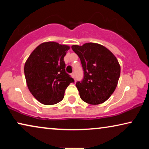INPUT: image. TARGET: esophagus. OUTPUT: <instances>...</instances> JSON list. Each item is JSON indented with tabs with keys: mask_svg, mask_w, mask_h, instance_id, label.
I'll list each match as a JSON object with an SVG mask.
<instances>
[{
	"mask_svg": "<svg viewBox=\"0 0 149 149\" xmlns=\"http://www.w3.org/2000/svg\"><path fill=\"white\" fill-rule=\"evenodd\" d=\"M71 77H72V78H73V79H74V73H72V74H71Z\"/></svg>",
	"mask_w": 149,
	"mask_h": 149,
	"instance_id": "obj_1",
	"label": "esophagus"
}]
</instances>
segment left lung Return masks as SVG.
Instances as JSON below:
<instances>
[{"mask_svg": "<svg viewBox=\"0 0 149 149\" xmlns=\"http://www.w3.org/2000/svg\"><path fill=\"white\" fill-rule=\"evenodd\" d=\"M72 49L78 55L84 71V78L76 87L81 100L97 105L111 97L117 86L121 66L113 53L102 45L87 42Z\"/></svg>", "mask_w": 149, "mask_h": 149, "instance_id": "obj_1", "label": "left lung"}]
</instances>
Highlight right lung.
Here are the masks:
<instances>
[{"label":"right lung","instance_id":"add662e5","mask_svg":"<svg viewBox=\"0 0 149 149\" xmlns=\"http://www.w3.org/2000/svg\"><path fill=\"white\" fill-rule=\"evenodd\" d=\"M70 47L56 42H45L34 49L26 61L24 74L28 88L42 104L62 101L65 90L74 79L65 70L64 61Z\"/></svg>","mask_w":149,"mask_h":149}]
</instances>
